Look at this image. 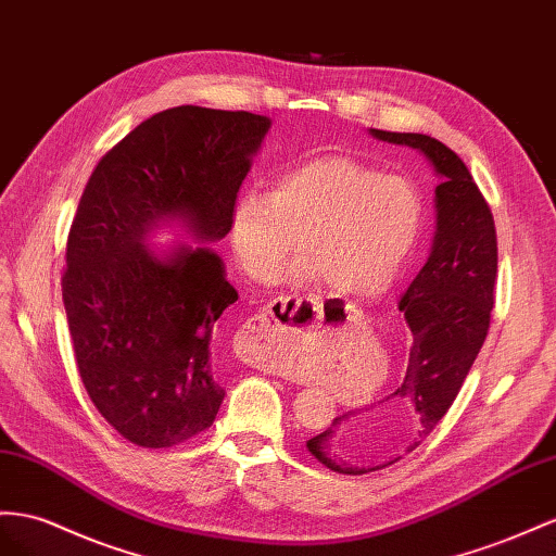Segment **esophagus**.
I'll return each instance as SVG.
<instances>
[{
    "label": "esophagus",
    "mask_w": 556,
    "mask_h": 556,
    "mask_svg": "<svg viewBox=\"0 0 556 556\" xmlns=\"http://www.w3.org/2000/svg\"><path fill=\"white\" fill-rule=\"evenodd\" d=\"M305 309H317L315 298H275L261 315L251 317L239 331V350L244 359L255 364L261 371L281 376L287 371L283 354L291 338L305 329Z\"/></svg>",
    "instance_id": "esophagus-1"
}]
</instances>
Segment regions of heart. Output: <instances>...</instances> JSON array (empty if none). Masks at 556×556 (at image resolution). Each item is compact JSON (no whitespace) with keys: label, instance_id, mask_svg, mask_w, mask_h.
<instances>
[{"label":"heart","instance_id":"heart-1","mask_svg":"<svg viewBox=\"0 0 556 556\" xmlns=\"http://www.w3.org/2000/svg\"><path fill=\"white\" fill-rule=\"evenodd\" d=\"M420 223L422 202L408 180L329 154L287 168L269 192H241L230 239L253 279H275L301 239L298 273L333 295L368 298L394 281Z\"/></svg>","mask_w":556,"mask_h":556}]
</instances>
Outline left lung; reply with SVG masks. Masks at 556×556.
<instances>
[{"label":"left lung","instance_id":"obj_1","mask_svg":"<svg viewBox=\"0 0 556 556\" xmlns=\"http://www.w3.org/2000/svg\"><path fill=\"white\" fill-rule=\"evenodd\" d=\"M380 140L420 150L441 176L432 253L404 291L410 329L402 386L380 402L333 418L307 439V451L338 475L386 469L416 451L448 414L491 329L497 237L489 202L465 162L422 134L371 129Z\"/></svg>","mask_w":556,"mask_h":556}]
</instances>
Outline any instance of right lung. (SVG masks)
Listing matches in <instances>:
<instances>
[{
    "label": "right lung",
    "mask_w": 556,
    "mask_h": 556,
    "mask_svg": "<svg viewBox=\"0 0 556 556\" xmlns=\"http://www.w3.org/2000/svg\"><path fill=\"white\" fill-rule=\"evenodd\" d=\"M267 129V117L244 110L156 112L103 154L84 188L63 305L89 400L136 446H178L216 420L225 390L208 345L239 298L206 244L160 258L142 239L164 220H182L202 241L230 232Z\"/></svg>",
    "instance_id": "1"
}]
</instances>
